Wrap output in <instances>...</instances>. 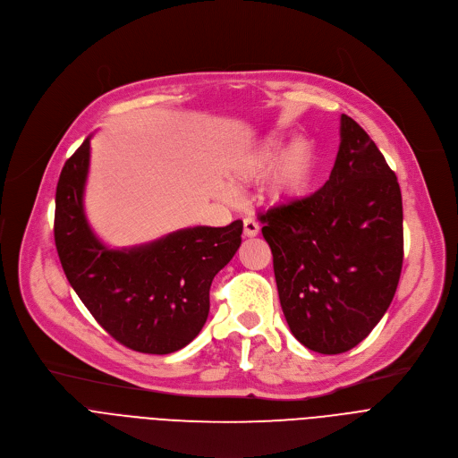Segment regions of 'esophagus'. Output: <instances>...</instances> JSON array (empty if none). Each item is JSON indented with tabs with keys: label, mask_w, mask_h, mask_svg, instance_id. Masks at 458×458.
<instances>
[{
	"label": "esophagus",
	"mask_w": 458,
	"mask_h": 458,
	"mask_svg": "<svg viewBox=\"0 0 458 458\" xmlns=\"http://www.w3.org/2000/svg\"><path fill=\"white\" fill-rule=\"evenodd\" d=\"M242 225H244V237H255L259 233V225L255 219L246 217Z\"/></svg>",
	"instance_id": "34e87169"
}]
</instances>
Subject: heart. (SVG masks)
Wrapping results in <instances>:
<instances>
[{
	"instance_id": "obj_1",
	"label": "heart",
	"mask_w": 458,
	"mask_h": 458,
	"mask_svg": "<svg viewBox=\"0 0 458 458\" xmlns=\"http://www.w3.org/2000/svg\"><path fill=\"white\" fill-rule=\"evenodd\" d=\"M284 141L281 138H270L250 152L235 156L232 163V181L235 184L250 182L268 174L277 157L281 156ZM313 175V148L306 140H295L268 182L270 203L283 207L295 203L308 191Z\"/></svg>"
}]
</instances>
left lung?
Returning <instances> with one entry per match:
<instances>
[{"mask_svg":"<svg viewBox=\"0 0 458 458\" xmlns=\"http://www.w3.org/2000/svg\"><path fill=\"white\" fill-rule=\"evenodd\" d=\"M259 219L295 339L324 355L364 341L394 301L404 257L401 186L364 130L343 114L330 179Z\"/></svg>","mask_w":458,"mask_h":458,"instance_id":"left-lung-1","label":"left lung"}]
</instances>
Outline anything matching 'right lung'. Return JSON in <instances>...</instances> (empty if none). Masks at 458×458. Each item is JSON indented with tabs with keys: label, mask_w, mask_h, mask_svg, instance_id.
I'll use <instances>...</instances> for the list:
<instances>
[{
	"label": "right lung",
	"mask_w": 458,
	"mask_h": 458,
	"mask_svg": "<svg viewBox=\"0 0 458 458\" xmlns=\"http://www.w3.org/2000/svg\"><path fill=\"white\" fill-rule=\"evenodd\" d=\"M90 138L64 163L55 188L54 239L64 276L92 317L123 346L166 355L191 343L210 311V286L241 246L242 221L193 226L112 250L92 232L83 193Z\"/></svg>",
	"instance_id": "1"
}]
</instances>
